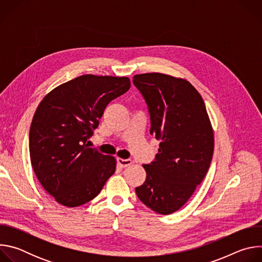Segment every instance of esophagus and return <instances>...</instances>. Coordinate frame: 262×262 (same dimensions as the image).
Segmentation results:
<instances>
[{"label":"esophagus","mask_w":262,"mask_h":262,"mask_svg":"<svg viewBox=\"0 0 262 262\" xmlns=\"http://www.w3.org/2000/svg\"><path fill=\"white\" fill-rule=\"evenodd\" d=\"M119 166H121L122 168H126L128 166H130L133 164V161L132 160H123V159H118L117 160Z\"/></svg>","instance_id":"1"}]
</instances>
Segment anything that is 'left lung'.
Masks as SVG:
<instances>
[{
	"label": "left lung",
	"instance_id": "1",
	"mask_svg": "<svg viewBox=\"0 0 262 262\" xmlns=\"http://www.w3.org/2000/svg\"><path fill=\"white\" fill-rule=\"evenodd\" d=\"M134 84L150 114V134L159 154L143 165L146 180L138 198L160 214L181 208L205 177L213 155V129L200 93L189 82L169 74H136Z\"/></svg>",
	"mask_w": 262,
	"mask_h": 262
}]
</instances>
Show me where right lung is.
Segmentation results:
<instances>
[{
	"instance_id": "right-lung-1",
	"label": "right lung",
	"mask_w": 262,
	"mask_h": 262,
	"mask_svg": "<svg viewBox=\"0 0 262 262\" xmlns=\"http://www.w3.org/2000/svg\"><path fill=\"white\" fill-rule=\"evenodd\" d=\"M130 88L126 77L84 74L49 92L37 106L29 134L33 170L61 205L94 199L115 173L116 159L88 147L105 106Z\"/></svg>"
}]
</instances>
